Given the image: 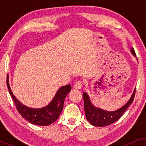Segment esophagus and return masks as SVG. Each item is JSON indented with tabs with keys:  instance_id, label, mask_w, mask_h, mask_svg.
I'll return each mask as SVG.
<instances>
[{
	"instance_id": "esophagus-1",
	"label": "esophagus",
	"mask_w": 146,
	"mask_h": 146,
	"mask_svg": "<svg viewBox=\"0 0 146 146\" xmlns=\"http://www.w3.org/2000/svg\"><path fill=\"white\" fill-rule=\"evenodd\" d=\"M82 86V82L81 81H77L74 84V85L73 88L76 90H80V89H81Z\"/></svg>"
}]
</instances>
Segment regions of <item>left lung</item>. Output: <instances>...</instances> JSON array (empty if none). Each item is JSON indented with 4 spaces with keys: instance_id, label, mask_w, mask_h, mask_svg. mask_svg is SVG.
<instances>
[{
    "instance_id": "1",
    "label": "left lung",
    "mask_w": 146,
    "mask_h": 146,
    "mask_svg": "<svg viewBox=\"0 0 146 146\" xmlns=\"http://www.w3.org/2000/svg\"><path fill=\"white\" fill-rule=\"evenodd\" d=\"M131 53L134 57H136V54L133 48H131ZM135 92V88L133 92L132 95L130 98L127 102L125 105H123L120 108L115 111H106L100 108L96 107L92 104L88 94L84 92H83L84 102V111L86 113L87 120L90 123L94 126L103 127L106 126L111 123H114L120 118L129 106L133 102Z\"/></svg>"
}]
</instances>
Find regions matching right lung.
I'll return each instance as SVG.
<instances>
[{
  "instance_id": "1",
  "label": "right lung",
  "mask_w": 146,
  "mask_h": 146,
  "mask_svg": "<svg viewBox=\"0 0 146 146\" xmlns=\"http://www.w3.org/2000/svg\"><path fill=\"white\" fill-rule=\"evenodd\" d=\"M7 85L20 114L30 123L42 126L50 125L58 118L63 110L65 98L72 88L70 84L62 86L58 90L54 97L47 106L41 108H32L23 104L13 94L9 84V74L7 75Z\"/></svg>"
}]
</instances>
